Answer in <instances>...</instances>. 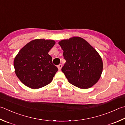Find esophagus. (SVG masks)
Instances as JSON below:
<instances>
[{"instance_id": "obj_1", "label": "esophagus", "mask_w": 125, "mask_h": 125, "mask_svg": "<svg viewBox=\"0 0 125 125\" xmlns=\"http://www.w3.org/2000/svg\"><path fill=\"white\" fill-rule=\"evenodd\" d=\"M57 67H58V70H61V68H62V64H60L59 65H58L57 66Z\"/></svg>"}]
</instances>
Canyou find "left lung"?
Wrapping results in <instances>:
<instances>
[{
    "instance_id": "8db88e82",
    "label": "left lung",
    "mask_w": 125,
    "mask_h": 125,
    "mask_svg": "<svg viewBox=\"0 0 125 125\" xmlns=\"http://www.w3.org/2000/svg\"><path fill=\"white\" fill-rule=\"evenodd\" d=\"M58 44L66 61L62 71L69 82L81 89L96 83L103 69L102 58L96 50L79 37L62 40Z\"/></svg>"
}]
</instances>
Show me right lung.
<instances>
[{"instance_id": "obj_1", "label": "right lung", "mask_w": 125, "mask_h": 125, "mask_svg": "<svg viewBox=\"0 0 125 125\" xmlns=\"http://www.w3.org/2000/svg\"><path fill=\"white\" fill-rule=\"evenodd\" d=\"M55 44L53 40L36 39L19 51L14 67L17 76L26 86L38 89L52 81L58 68L52 64L48 52Z\"/></svg>"}]
</instances>
